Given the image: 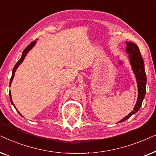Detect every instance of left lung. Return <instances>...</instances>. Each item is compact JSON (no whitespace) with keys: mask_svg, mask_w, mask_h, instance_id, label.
<instances>
[{"mask_svg":"<svg viewBox=\"0 0 156 156\" xmlns=\"http://www.w3.org/2000/svg\"><path fill=\"white\" fill-rule=\"evenodd\" d=\"M126 51L128 54H129V57L130 63H131L132 69L135 74L136 81L138 84V99L133 111L128 114L126 116L121 119L119 123L123 122L128 119H129L132 115L135 114L139 110L142 105L143 100H144L145 95H146V74L144 69V59L140 54L139 48L135 43L131 42H126Z\"/></svg>","mask_w":156,"mask_h":156,"instance_id":"8db88e82","label":"left lung"}]
</instances>
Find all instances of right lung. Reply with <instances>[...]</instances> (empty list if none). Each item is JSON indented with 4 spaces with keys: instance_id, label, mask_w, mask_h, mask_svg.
Instances as JSON below:
<instances>
[{
    "instance_id": "add662e5",
    "label": "right lung",
    "mask_w": 156,
    "mask_h": 156,
    "mask_svg": "<svg viewBox=\"0 0 156 156\" xmlns=\"http://www.w3.org/2000/svg\"><path fill=\"white\" fill-rule=\"evenodd\" d=\"M36 40H35V41H33V42H32L30 44H28V45H27V46L26 47V48H25V50H23V54H22V56H21L20 59H19L18 62H17V63L16 64V65L14 66V67H13V69H12V76H11V78H10V84H11V83H12V79H13V77H14V75H15V72H16V69H17V68L18 67V66L20 65V64L23 62V60H24L25 57H26V55H27V52H28L31 49L33 48L34 46H35V44H36ZM9 96H10V101H11V104H12V105L14 106V107L16 108V106H15L14 104H13V102H12V98H11V93H10V91H9ZM16 109L17 110V108H16ZM17 111H18V110H17ZM18 112L19 113V114L21 115V114H20V113L18 111ZM21 116H22V115H21Z\"/></svg>"
}]
</instances>
